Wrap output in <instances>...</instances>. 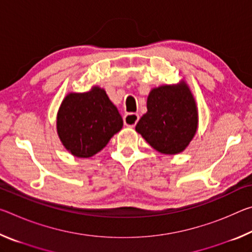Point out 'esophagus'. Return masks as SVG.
I'll list each match as a JSON object with an SVG mask.
<instances>
[{"instance_id":"obj_1","label":"esophagus","mask_w":252,"mask_h":252,"mask_svg":"<svg viewBox=\"0 0 252 252\" xmlns=\"http://www.w3.org/2000/svg\"><path fill=\"white\" fill-rule=\"evenodd\" d=\"M123 121L126 126L133 127L139 121V114L138 113H127L123 117Z\"/></svg>"}]
</instances>
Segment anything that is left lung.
I'll return each instance as SVG.
<instances>
[{
    "label": "left lung",
    "instance_id": "8db88e82",
    "mask_svg": "<svg viewBox=\"0 0 252 252\" xmlns=\"http://www.w3.org/2000/svg\"><path fill=\"white\" fill-rule=\"evenodd\" d=\"M148 112L135 130L157 151L182 152L197 131L198 111L186 83L153 89L148 96Z\"/></svg>",
    "mask_w": 252,
    "mask_h": 252
}]
</instances>
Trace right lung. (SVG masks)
<instances>
[{
  "instance_id": "add662e5",
  "label": "right lung",
  "mask_w": 252,
  "mask_h": 252,
  "mask_svg": "<svg viewBox=\"0 0 252 252\" xmlns=\"http://www.w3.org/2000/svg\"><path fill=\"white\" fill-rule=\"evenodd\" d=\"M123 120L104 90L93 88L85 93H70L58 113V134L63 146L78 158L101 151L120 131Z\"/></svg>"
}]
</instances>
